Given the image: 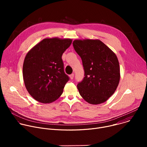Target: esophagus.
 I'll use <instances>...</instances> for the list:
<instances>
[{
    "label": "esophagus",
    "mask_w": 147,
    "mask_h": 147,
    "mask_svg": "<svg viewBox=\"0 0 147 147\" xmlns=\"http://www.w3.org/2000/svg\"><path fill=\"white\" fill-rule=\"evenodd\" d=\"M74 74H71L70 75V78L71 80H73V78H74Z\"/></svg>",
    "instance_id": "esophagus-1"
}]
</instances>
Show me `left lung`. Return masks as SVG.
Returning <instances> with one entry per match:
<instances>
[{
    "label": "left lung",
    "instance_id": "obj_1",
    "mask_svg": "<svg viewBox=\"0 0 147 147\" xmlns=\"http://www.w3.org/2000/svg\"><path fill=\"white\" fill-rule=\"evenodd\" d=\"M74 50L80 56L84 77L78 82L80 95L89 103L107 101L120 81V66L115 53L99 39L74 40Z\"/></svg>",
    "mask_w": 147,
    "mask_h": 147
}]
</instances>
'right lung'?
Returning <instances> with one entry per match:
<instances>
[{"label": "right lung", "instance_id": "1", "mask_svg": "<svg viewBox=\"0 0 147 147\" xmlns=\"http://www.w3.org/2000/svg\"><path fill=\"white\" fill-rule=\"evenodd\" d=\"M71 39L45 38L34 47L24 59L23 75L26 89L36 100L51 103L63 93L69 76L61 56Z\"/></svg>", "mask_w": 147, "mask_h": 147}]
</instances>
